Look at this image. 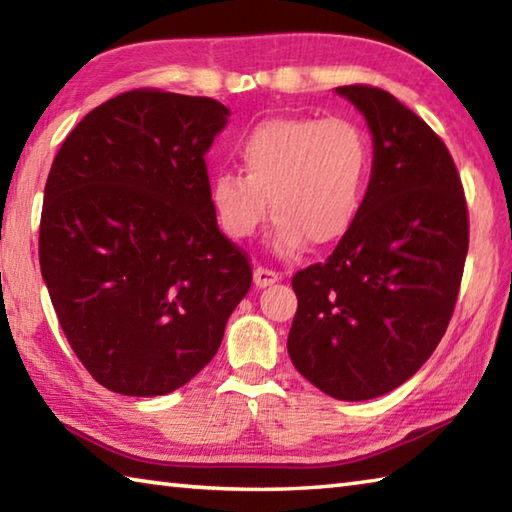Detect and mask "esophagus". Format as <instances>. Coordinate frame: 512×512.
Masks as SVG:
<instances>
[{
	"label": "esophagus",
	"mask_w": 512,
	"mask_h": 512,
	"mask_svg": "<svg viewBox=\"0 0 512 512\" xmlns=\"http://www.w3.org/2000/svg\"><path fill=\"white\" fill-rule=\"evenodd\" d=\"M253 277H255V284L259 289H266V287H271V284L282 280L280 273L273 271V268H264V266H257Z\"/></svg>",
	"instance_id": "obj_1"
}]
</instances>
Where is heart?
<instances>
[{
    "mask_svg": "<svg viewBox=\"0 0 512 512\" xmlns=\"http://www.w3.org/2000/svg\"><path fill=\"white\" fill-rule=\"evenodd\" d=\"M244 173L219 171L210 201L232 239H248L275 214L273 246L296 255L307 241L329 246L345 237L366 194L372 146L350 119L280 117L255 126L239 144Z\"/></svg>",
    "mask_w": 512,
    "mask_h": 512,
    "instance_id": "b5f03b06",
    "label": "heart"
}]
</instances>
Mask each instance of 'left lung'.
Masks as SVG:
<instances>
[{
	"instance_id": "1",
	"label": "left lung",
	"mask_w": 512,
	"mask_h": 512,
	"mask_svg": "<svg viewBox=\"0 0 512 512\" xmlns=\"http://www.w3.org/2000/svg\"><path fill=\"white\" fill-rule=\"evenodd\" d=\"M372 133L368 192L323 264L293 275L289 357L345 402L372 400L422 368L452 320L470 244L467 203L445 142L391 92L343 85Z\"/></svg>"
}]
</instances>
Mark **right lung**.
Here are the masks:
<instances>
[{"mask_svg": "<svg viewBox=\"0 0 512 512\" xmlns=\"http://www.w3.org/2000/svg\"><path fill=\"white\" fill-rule=\"evenodd\" d=\"M228 115L210 97L131 90L88 112L51 164L42 280L76 357L112 393L185 386L253 284L210 201L205 153Z\"/></svg>", "mask_w": 512, "mask_h": 512, "instance_id": "right-lung-1", "label": "right lung"}]
</instances>
